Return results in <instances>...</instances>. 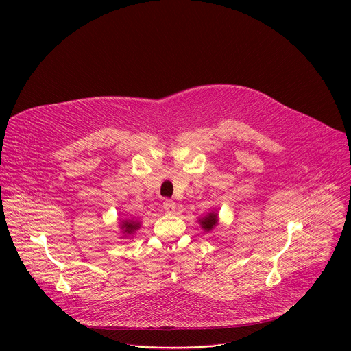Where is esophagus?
Segmentation results:
<instances>
[{"instance_id": "1", "label": "esophagus", "mask_w": 351, "mask_h": 351, "mask_svg": "<svg viewBox=\"0 0 351 351\" xmlns=\"http://www.w3.org/2000/svg\"><path fill=\"white\" fill-rule=\"evenodd\" d=\"M162 208H164V210H165V212H168V213H172V212H175V209H176V204H175L173 201H169V199H167V201H164V205H162Z\"/></svg>"}]
</instances>
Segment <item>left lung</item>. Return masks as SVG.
I'll return each instance as SVG.
<instances>
[{
    "instance_id": "1",
    "label": "left lung",
    "mask_w": 351,
    "mask_h": 351,
    "mask_svg": "<svg viewBox=\"0 0 351 351\" xmlns=\"http://www.w3.org/2000/svg\"><path fill=\"white\" fill-rule=\"evenodd\" d=\"M198 224L201 226V228L205 231V232H212L217 224H219V213L217 210H210L208 212L204 217H199L198 219Z\"/></svg>"
}]
</instances>
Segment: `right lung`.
I'll use <instances>...</instances> for the list:
<instances>
[{
	"instance_id": "1",
	"label": "right lung",
	"mask_w": 351,
	"mask_h": 351,
	"mask_svg": "<svg viewBox=\"0 0 351 351\" xmlns=\"http://www.w3.org/2000/svg\"><path fill=\"white\" fill-rule=\"evenodd\" d=\"M119 228L121 232V238H132L134 234L141 228V221L134 220V219H125V220H120L119 223Z\"/></svg>"
}]
</instances>
